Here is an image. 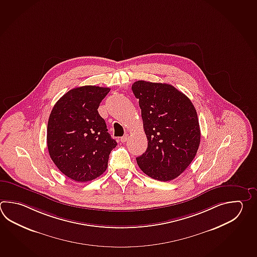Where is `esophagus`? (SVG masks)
<instances>
[{"label": "esophagus", "instance_id": "esophagus-1", "mask_svg": "<svg viewBox=\"0 0 257 257\" xmlns=\"http://www.w3.org/2000/svg\"><path fill=\"white\" fill-rule=\"evenodd\" d=\"M128 138H129V137H128V135H125V136L120 137V142H121V143H125V142L128 140Z\"/></svg>", "mask_w": 257, "mask_h": 257}]
</instances>
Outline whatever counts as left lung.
I'll use <instances>...</instances> for the list:
<instances>
[{
    "label": "left lung",
    "mask_w": 257,
    "mask_h": 257,
    "mask_svg": "<svg viewBox=\"0 0 257 257\" xmlns=\"http://www.w3.org/2000/svg\"><path fill=\"white\" fill-rule=\"evenodd\" d=\"M132 90L139 100L147 149L137 158L148 177L169 181L185 171L199 149L200 129L191 100L172 85L138 80Z\"/></svg>",
    "instance_id": "obj_1"
}]
</instances>
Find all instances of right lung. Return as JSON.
Segmentation results:
<instances>
[{
    "mask_svg": "<svg viewBox=\"0 0 257 257\" xmlns=\"http://www.w3.org/2000/svg\"><path fill=\"white\" fill-rule=\"evenodd\" d=\"M109 88L82 86L70 89L54 105L47 122L49 156L57 168L78 182L100 177L117 143L98 112Z\"/></svg>",
    "mask_w": 257,
    "mask_h": 257,
    "instance_id": "1",
    "label": "right lung"
}]
</instances>
